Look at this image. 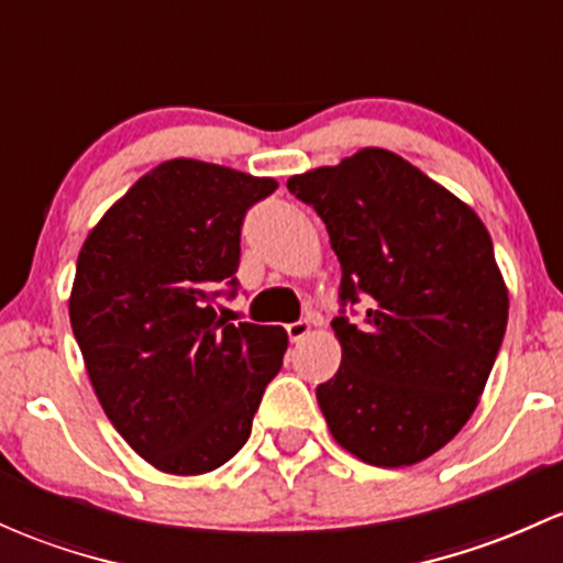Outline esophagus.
I'll return each mask as SVG.
<instances>
[{"mask_svg": "<svg viewBox=\"0 0 563 563\" xmlns=\"http://www.w3.org/2000/svg\"><path fill=\"white\" fill-rule=\"evenodd\" d=\"M286 331H288V339H291V342H301V339L312 331V325L307 323V320H296V323L286 325Z\"/></svg>", "mask_w": 563, "mask_h": 563, "instance_id": "obj_1", "label": "esophagus"}]
</instances>
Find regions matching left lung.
<instances>
[{
  "instance_id": "left-lung-1",
  "label": "left lung",
  "mask_w": 563,
  "mask_h": 563,
  "mask_svg": "<svg viewBox=\"0 0 563 563\" xmlns=\"http://www.w3.org/2000/svg\"><path fill=\"white\" fill-rule=\"evenodd\" d=\"M342 264V366L318 385L331 435L357 460H428L478 406L508 325V288L484 221L395 152L368 150L288 178ZM344 312V310H342Z\"/></svg>"
}]
</instances>
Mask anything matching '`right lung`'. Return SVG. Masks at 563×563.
Masks as SVG:
<instances>
[{
	"instance_id": "obj_1",
	"label": "right lung",
	"mask_w": 563,
	"mask_h": 563,
	"mask_svg": "<svg viewBox=\"0 0 563 563\" xmlns=\"http://www.w3.org/2000/svg\"><path fill=\"white\" fill-rule=\"evenodd\" d=\"M275 189V178L168 159L79 251L74 339L109 422L157 471L200 475L232 460L280 372L288 333L230 323L216 305L221 283L238 291L245 213Z\"/></svg>"
}]
</instances>
